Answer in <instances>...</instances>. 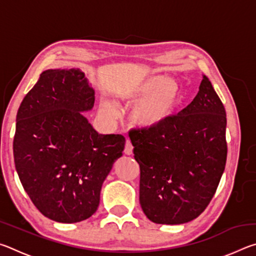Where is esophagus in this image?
Listing matches in <instances>:
<instances>
[{
    "label": "esophagus",
    "mask_w": 256,
    "mask_h": 256,
    "mask_svg": "<svg viewBox=\"0 0 256 256\" xmlns=\"http://www.w3.org/2000/svg\"><path fill=\"white\" fill-rule=\"evenodd\" d=\"M132 152H133V146H132V144H131V141L128 140H126V142H125V146H124V154H128V156H130V154H132Z\"/></svg>",
    "instance_id": "34e87169"
}]
</instances>
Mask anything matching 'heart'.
Here are the masks:
<instances>
[{"label": "heart", "mask_w": 256, "mask_h": 256, "mask_svg": "<svg viewBox=\"0 0 256 256\" xmlns=\"http://www.w3.org/2000/svg\"><path fill=\"white\" fill-rule=\"evenodd\" d=\"M122 97L128 102H138L131 112L132 122L141 128L151 130L160 126L174 114L180 100V86L172 79L151 76L128 89ZM100 106L108 115L115 112L106 100Z\"/></svg>", "instance_id": "b5f03b06"}]
</instances>
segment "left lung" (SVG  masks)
Listing matches in <instances>:
<instances>
[{"instance_id":"8db88e82","label":"left lung","mask_w":256,"mask_h":256,"mask_svg":"<svg viewBox=\"0 0 256 256\" xmlns=\"http://www.w3.org/2000/svg\"><path fill=\"white\" fill-rule=\"evenodd\" d=\"M226 110L203 76L193 102L160 126L130 131L140 164V204L154 224H180L200 216L226 166Z\"/></svg>"}]
</instances>
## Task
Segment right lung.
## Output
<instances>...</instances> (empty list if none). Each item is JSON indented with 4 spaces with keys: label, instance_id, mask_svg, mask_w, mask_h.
<instances>
[{
    "label": "right lung",
    "instance_id": "add662e5",
    "mask_svg": "<svg viewBox=\"0 0 256 256\" xmlns=\"http://www.w3.org/2000/svg\"><path fill=\"white\" fill-rule=\"evenodd\" d=\"M94 104L84 72L56 68L42 73L18 110L16 170L34 206L54 222H79L96 212L124 150L123 136L99 134L82 115Z\"/></svg>",
    "mask_w": 256,
    "mask_h": 256
}]
</instances>
